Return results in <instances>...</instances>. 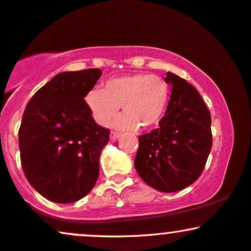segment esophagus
Masks as SVG:
<instances>
[{
  "label": "esophagus",
  "mask_w": 251,
  "mask_h": 251,
  "mask_svg": "<svg viewBox=\"0 0 251 251\" xmlns=\"http://www.w3.org/2000/svg\"><path fill=\"white\" fill-rule=\"evenodd\" d=\"M119 137H120V133H118V132H116V131H112L111 132V135H109V138H111L112 142L117 140Z\"/></svg>",
  "instance_id": "obj_1"
}]
</instances>
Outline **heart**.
Returning a JSON list of instances; mask_svg holds the SVG:
<instances>
[{
    "label": "heart",
    "mask_w": 251,
    "mask_h": 251,
    "mask_svg": "<svg viewBox=\"0 0 251 251\" xmlns=\"http://www.w3.org/2000/svg\"><path fill=\"white\" fill-rule=\"evenodd\" d=\"M169 97V86L163 77L138 73L109 79L103 89H91L86 94V102L100 125H107L123 106L125 116L117 120V125L125 128L138 125L146 129L163 119Z\"/></svg>",
    "instance_id": "1"
}]
</instances>
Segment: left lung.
<instances>
[{
  "mask_svg": "<svg viewBox=\"0 0 251 251\" xmlns=\"http://www.w3.org/2000/svg\"><path fill=\"white\" fill-rule=\"evenodd\" d=\"M165 81L172 86L168 109L159 127L139 137L134 166L148 185L176 192L203 172L212 146L211 116L194 86L170 72Z\"/></svg>",
  "mask_w": 251,
  "mask_h": 251,
  "instance_id": "left-lung-1",
  "label": "left lung"
}]
</instances>
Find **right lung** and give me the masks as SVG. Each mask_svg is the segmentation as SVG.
<instances>
[{"mask_svg": "<svg viewBox=\"0 0 251 251\" xmlns=\"http://www.w3.org/2000/svg\"><path fill=\"white\" fill-rule=\"evenodd\" d=\"M98 68L63 72L34 94L19 129L25 176L55 203L81 200L96 185L109 129L94 122L83 98L96 86Z\"/></svg>", "mask_w": 251, "mask_h": 251, "instance_id": "1", "label": "right lung"}]
</instances>
